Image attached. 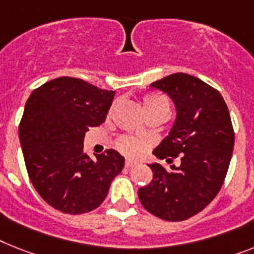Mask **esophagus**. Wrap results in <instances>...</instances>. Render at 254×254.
<instances>
[{"mask_svg": "<svg viewBox=\"0 0 254 254\" xmlns=\"http://www.w3.org/2000/svg\"><path fill=\"white\" fill-rule=\"evenodd\" d=\"M136 165H137V163L132 160H126V162H125V166L127 167V169H132V167H135Z\"/></svg>", "mask_w": 254, "mask_h": 254, "instance_id": "34e87169", "label": "esophagus"}]
</instances>
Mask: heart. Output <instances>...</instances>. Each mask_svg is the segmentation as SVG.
Masks as SVG:
<instances>
[{"label": "heart", "mask_w": 254, "mask_h": 254, "mask_svg": "<svg viewBox=\"0 0 254 254\" xmlns=\"http://www.w3.org/2000/svg\"><path fill=\"white\" fill-rule=\"evenodd\" d=\"M142 106H144L145 113L157 112V110H169V102H167L166 98L163 96H160V94L145 96L142 98ZM118 148L128 156L137 154L141 149L140 142L137 140L132 139V137H123V139L119 140Z\"/></svg>", "instance_id": "b5f03b06"}]
</instances>
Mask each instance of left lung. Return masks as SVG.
<instances>
[{
    "instance_id": "8db88e82",
    "label": "left lung",
    "mask_w": 254,
    "mask_h": 254,
    "mask_svg": "<svg viewBox=\"0 0 254 254\" xmlns=\"http://www.w3.org/2000/svg\"><path fill=\"white\" fill-rule=\"evenodd\" d=\"M166 93L177 117L169 135L153 150L177 165L165 169L150 163L153 179L139 188L144 209L170 222L184 221L200 213L221 190L234 150V128L222 94L198 77L177 72L150 84Z\"/></svg>"
}]
</instances>
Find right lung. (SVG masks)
I'll return each mask as SVG.
<instances>
[{
  "label": "right lung",
  "mask_w": 254,
  "mask_h": 254,
  "mask_svg": "<svg viewBox=\"0 0 254 254\" xmlns=\"http://www.w3.org/2000/svg\"><path fill=\"white\" fill-rule=\"evenodd\" d=\"M114 94L67 76L29 94L19 140L33 187L57 210L83 214L98 207L125 166V157L114 149L94 160L83 152L88 128L105 122Z\"/></svg>",
  "instance_id": "1"
}]
</instances>
